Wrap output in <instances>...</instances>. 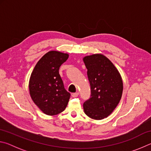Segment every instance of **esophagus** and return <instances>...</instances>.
I'll return each mask as SVG.
<instances>
[{
	"label": "esophagus",
	"mask_w": 151,
	"mask_h": 151,
	"mask_svg": "<svg viewBox=\"0 0 151 151\" xmlns=\"http://www.w3.org/2000/svg\"><path fill=\"white\" fill-rule=\"evenodd\" d=\"M78 93H73L72 94V96L74 97V98H75V97H77L78 96Z\"/></svg>",
	"instance_id": "34e87169"
}]
</instances>
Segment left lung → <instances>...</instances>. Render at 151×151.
I'll use <instances>...</instances> for the list:
<instances>
[{
    "mask_svg": "<svg viewBox=\"0 0 151 151\" xmlns=\"http://www.w3.org/2000/svg\"><path fill=\"white\" fill-rule=\"evenodd\" d=\"M83 61L87 68L91 97L83 104L90 118L101 120L111 114L121 100L123 83L119 70L108 58L101 54L86 56Z\"/></svg>",
    "mask_w": 151,
    "mask_h": 151,
    "instance_id": "obj_1",
    "label": "left lung"
}]
</instances>
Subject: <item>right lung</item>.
I'll use <instances>...</instances> for the list:
<instances>
[{
	"mask_svg": "<svg viewBox=\"0 0 151 151\" xmlns=\"http://www.w3.org/2000/svg\"><path fill=\"white\" fill-rule=\"evenodd\" d=\"M68 54L51 50L38 61L30 75L29 92L35 104L47 115H56L67 106L70 94L64 86L59 68Z\"/></svg>",
	"mask_w": 151,
	"mask_h": 151,
	"instance_id": "right-lung-1",
	"label": "right lung"
}]
</instances>
